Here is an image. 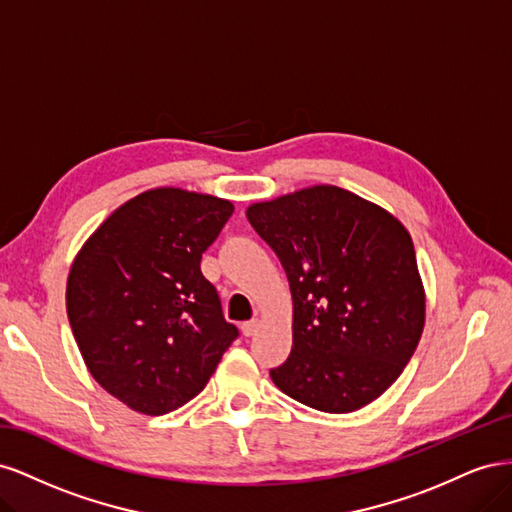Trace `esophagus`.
Instances as JSON below:
<instances>
[{
    "mask_svg": "<svg viewBox=\"0 0 512 512\" xmlns=\"http://www.w3.org/2000/svg\"><path fill=\"white\" fill-rule=\"evenodd\" d=\"M241 331L245 337H252L258 331V320H250V322H243L241 324Z\"/></svg>",
    "mask_w": 512,
    "mask_h": 512,
    "instance_id": "obj_1",
    "label": "esophagus"
}]
</instances>
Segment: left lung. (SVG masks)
I'll return each mask as SVG.
<instances>
[{"label":"left lung","instance_id":"1","mask_svg":"<svg viewBox=\"0 0 512 512\" xmlns=\"http://www.w3.org/2000/svg\"><path fill=\"white\" fill-rule=\"evenodd\" d=\"M245 213L280 258L292 294V350L271 380L320 412L371 404L404 371L425 327L410 232L337 185H312Z\"/></svg>","mask_w":512,"mask_h":512}]
</instances>
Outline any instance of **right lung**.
<instances>
[{
  "mask_svg": "<svg viewBox=\"0 0 512 512\" xmlns=\"http://www.w3.org/2000/svg\"><path fill=\"white\" fill-rule=\"evenodd\" d=\"M232 211L218 196L147 190L108 215L72 262L66 309L83 361L134 412L188 404L239 335L200 271Z\"/></svg>",
  "mask_w": 512,
  "mask_h": 512,
  "instance_id": "add662e5",
  "label": "right lung"
}]
</instances>
